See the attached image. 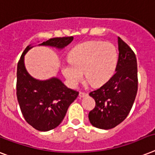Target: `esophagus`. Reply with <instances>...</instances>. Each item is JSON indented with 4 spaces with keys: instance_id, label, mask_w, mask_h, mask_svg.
Wrapping results in <instances>:
<instances>
[{
    "instance_id": "obj_1",
    "label": "esophagus",
    "mask_w": 155,
    "mask_h": 155,
    "mask_svg": "<svg viewBox=\"0 0 155 155\" xmlns=\"http://www.w3.org/2000/svg\"><path fill=\"white\" fill-rule=\"evenodd\" d=\"M87 94L85 92H82V91H80V94H79V97L80 98H84L85 97V96H87Z\"/></svg>"
}]
</instances>
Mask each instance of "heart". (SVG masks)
Segmentation results:
<instances>
[{
  "label": "heart",
  "mask_w": 155,
  "mask_h": 155,
  "mask_svg": "<svg viewBox=\"0 0 155 155\" xmlns=\"http://www.w3.org/2000/svg\"><path fill=\"white\" fill-rule=\"evenodd\" d=\"M69 63L61 71L68 84L76 87L83 76L91 85L101 86L110 80L118 63V51L111 43L87 41L75 46L68 55Z\"/></svg>",
  "instance_id": "heart-1"
}]
</instances>
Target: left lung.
Masks as SVG:
<instances>
[{
  "mask_svg": "<svg viewBox=\"0 0 155 155\" xmlns=\"http://www.w3.org/2000/svg\"><path fill=\"white\" fill-rule=\"evenodd\" d=\"M119 60L115 73L89 95L95 101L88 119L91 125L108 130L121 123L130 111L138 91V68L135 54L118 37Z\"/></svg>",
  "mask_w": 155,
  "mask_h": 155,
  "instance_id": "1",
  "label": "left lung"
}]
</instances>
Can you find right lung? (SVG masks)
<instances>
[{
	"mask_svg": "<svg viewBox=\"0 0 155 155\" xmlns=\"http://www.w3.org/2000/svg\"><path fill=\"white\" fill-rule=\"evenodd\" d=\"M73 41V36L49 39L39 45L63 49ZM33 46L28 45L21 56L16 71V96L24 118L40 131L52 130L60 125L79 92L67 87L56 77L39 80L28 74L25 56Z\"/></svg>",
	"mask_w": 155,
	"mask_h": 155,
	"instance_id": "right-lung-1",
	"label": "right lung"
}]
</instances>
